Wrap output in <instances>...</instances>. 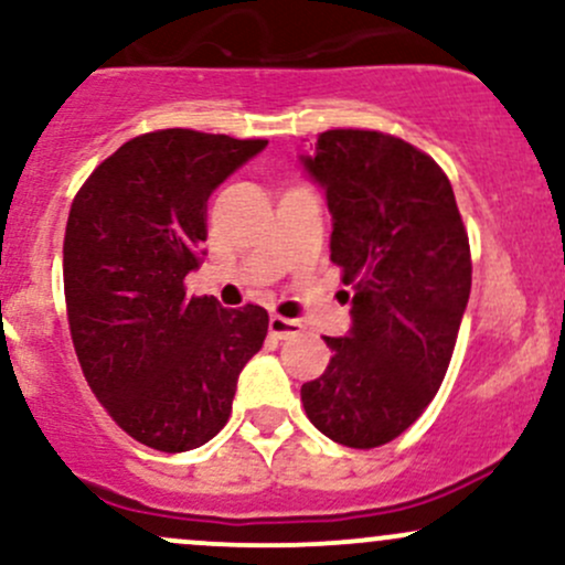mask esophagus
Segmentation results:
<instances>
[{
    "instance_id": "obj_1",
    "label": "esophagus",
    "mask_w": 565,
    "mask_h": 565,
    "mask_svg": "<svg viewBox=\"0 0 565 565\" xmlns=\"http://www.w3.org/2000/svg\"><path fill=\"white\" fill-rule=\"evenodd\" d=\"M268 332L273 334V338L287 340V338H292V334H300L302 324L297 319H287V316H270Z\"/></svg>"
}]
</instances>
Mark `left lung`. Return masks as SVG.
I'll list each match as a JSON object with an SVG mask.
<instances>
[{
    "instance_id": "1",
    "label": "left lung",
    "mask_w": 565,
    "mask_h": 565,
    "mask_svg": "<svg viewBox=\"0 0 565 565\" xmlns=\"http://www.w3.org/2000/svg\"><path fill=\"white\" fill-rule=\"evenodd\" d=\"M332 214L330 257L353 284L351 330L302 383L311 424L345 448L392 443L448 373L472 289L469 238L443 169L396 136L338 128L300 154Z\"/></svg>"
}]
</instances>
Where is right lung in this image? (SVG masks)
<instances>
[{
	"mask_svg": "<svg viewBox=\"0 0 565 565\" xmlns=\"http://www.w3.org/2000/svg\"><path fill=\"white\" fill-rule=\"evenodd\" d=\"M265 139L169 128L109 154L72 203L64 292L85 381L122 431L163 454L201 448L233 411L268 311L184 297L209 195Z\"/></svg>",
	"mask_w": 565,
	"mask_h": 565,
	"instance_id": "1",
	"label": "right lung"
}]
</instances>
